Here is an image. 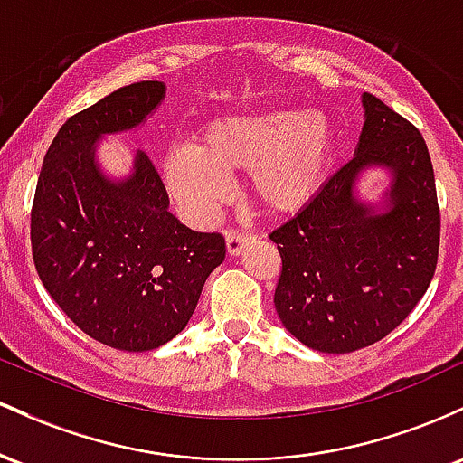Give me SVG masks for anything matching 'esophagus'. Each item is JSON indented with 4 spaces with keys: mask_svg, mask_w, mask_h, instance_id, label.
Listing matches in <instances>:
<instances>
[{
    "mask_svg": "<svg viewBox=\"0 0 463 463\" xmlns=\"http://www.w3.org/2000/svg\"><path fill=\"white\" fill-rule=\"evenodd\" d=\"M225 242H227V253H230V256H238V253L245 249L249 238L245 236V233H241L236 230H227L225 232Z\"/></svg>",
    "mask_w": 463,
    "mask_h": 463,
    "instance_id": "obj_1",
    "label": "esophagus"
}]
</instances>
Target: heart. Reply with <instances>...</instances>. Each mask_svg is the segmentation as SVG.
Listing matches in <instances>:
<instances>
[{
    "label": "heart",
    "instance_id": "1",
    "mask_svg": "<svg viewBox=\"0 0 463 463\" xmlns=\"http://www.w3.org/2000/svg\"><path fill=\"white\" fill-rule=\"evenodd\" d=\"M339 135L321 111L264 109L218 118L201 128L192 153L165 155L168 190L196 214L221 203L222 179L247 173L249 196L269 214H288L319 194L335 168Z\"/></svg>",
    "mask_w": 463,
    "mask_h": 463
}]
</instances>
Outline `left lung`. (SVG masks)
<instances>
[{"instance_id":"obj_1","label":"left lung","mask_w":463,"mask_h":463,"mask_svg":"<svg viewBox=\"0 0 463 463\" xmlns=\"http://www.w3.org/2000/svg\"><path fill=\"white\" fill-rule=\"evenodd\" d=\"M354 157L271 232L282 258L275 310L295 339L347 354L385 339L427 293L439 253V205L422 133L372 93ZM392 173L386 210L357 201V175Z\"/></svg>"}]
</instances>
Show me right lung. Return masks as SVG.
Instances as JSON below:
<instances>
[{
	"instance_id": "add662e5",
	"label": "right lung",
	"mask_w": 463,
	"mask_h": 463,
	"mask_svg": "<svg viewBox=\"0 0 463 463\" xmlns=\"http://www.w3.org/2000/svg\"><path fill=\"white\" fill-rule=\"evenodd\" d=\"M164 96V82H133L67 119L45 153L30 214L45 290L85 335L124 352L179 335L225 260L221 233L192 232L170 214L146 153L137 150L122 181L98 168V139L139 127Z\"/></svg>"
}]
</instances>
